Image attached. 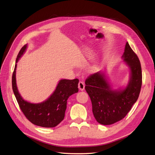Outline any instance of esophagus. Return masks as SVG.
I'll return each mask as SVG.
<instances>
[{"label": "esophagus", "instance_id": "esophagus-1", "mask_svg": "<svg viewBox=\"0 0 155 155\" xmlns=\"http://www.w3.org/2000/svg\"><path fill=\"white\" fill-rule=\"evenodd\" d=\"M78 88L80 91H83L85 89V83H84L83 81H79L78 83Z\"/></svg>", "mask_w": 155, "mask_h": 155}]
</instances>
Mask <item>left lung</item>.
Here are the masks:
<instances>
[{"instance_id":"obj_1","label":"left lung","mask_w":155,"mask_h":155,"mask_svg":"<svg viewBox=\"0 0 155 155\" xmlns=\"http://www.w3.org/2000/svg\"><path fill=\"white\" fill-rule=\"evenodd\" d=\"M122 58L130 70L129 81L124 89L112 90L104 74L97 72L85 80L94 116L98 123L111 125L125 118L137 101L142 83V68L137 55L127 42Z\"/></svg>"}]
</instances>
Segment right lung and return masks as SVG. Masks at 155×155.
<instances>
[{
  "mask_svg": "<svg viewBox=\"0 0 155 155\" xmlns=\"http://www.w3.org/2000/svg\"><path fill=\"white\" fill-rule=\"evenodd\" d=\"M27 48L25 45L21 49L16 59L12 75V88L18 104L23 114L30 122L43 127H54L64 118L68 98L78 92V79H61L55 91L46 101L40 104H31L22 99L16 84V68L18 59Z\"/></svg>",
  "mask_w": 155,
  "mask_h": 155,
  "instance_id": "obj_1",
  "label": "right lung"
}]
</instances>
